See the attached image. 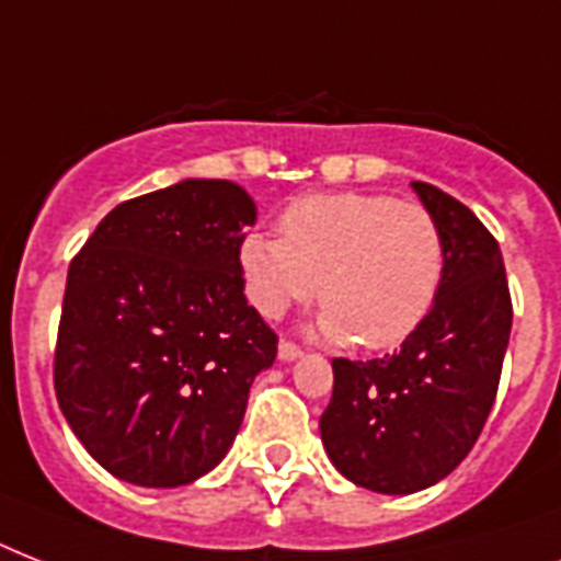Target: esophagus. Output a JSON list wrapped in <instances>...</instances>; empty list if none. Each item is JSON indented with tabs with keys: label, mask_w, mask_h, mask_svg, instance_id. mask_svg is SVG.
<instances>
[{
	"label": "esophagus",
	"mask_w": 561,
	"mask_h": 561,
	"mask_svg": "<svg viewBox=\"0 0 561 561\" xmlns=\"http://www.w3.org/2000/svg\"><path fill=\"white\" fill-rule=\"evenodd\" d=\"M299 355H302V350H299L297 343H290V341L279 343V360H285V364H288V360H297Z\"/></svg>",
	"instance_id": "1"
}]
</instances>
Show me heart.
<instances>
[{"instance_id": "1", "label": "heart", "mask_w": 561, "mask_h": 561, "mask_svg": "<svg viewBox=\"0 0 561 561\" xmlns=\"http://www.w3.org/2000/svg\"><path fill=\"white\" fill-rule=\"evenodd\" d=\"M247 297L264 317L317 297V334L392 350L434 311L445 276L436 218L413 201L369 192L299 194L282 209L279 236L238 241Z\"/></svg>"}]
</instances>
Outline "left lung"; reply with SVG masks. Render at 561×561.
<instances>
[{
	"label": "left lung",
	"mask_w": 561,
	"mask_h": 561,
	"mask_svg": "<svg viewBox=\"0 0 561 561\" xmlns=\"http://www.w3.org/2000/svg\"><path fill=\"white\" fill-rule=\"evenodd\" d=\"M413 192L443 229L445 276L434 311L373 360L334 358L320 416L329 460L355 486L410 495L448 478L495 404L513 299L504 255L478 215L431 183Z\"/></svg>",
	"instance_id": "1"
}]
</instances>
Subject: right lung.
<instances>
[{"instance_id":"right-lung-1","label":"right lung","mask_w":561,"mask_h":561,"mask_svg":"<svg viewBox=\"0 0 561 561\" xmlns=\"http://www.w3.org/2000/svg\"><path fill=\"white\" fill-rule=\"evenodd\" d=\"M253 197L183 180L118 203L69 264L55 392L92 460L151 489L203 478L236 439L276 334L247 306Z\"/></svg>"}]
</instances>
